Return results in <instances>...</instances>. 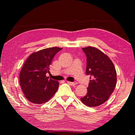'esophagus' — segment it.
<instances>
[{
	"mask_svg": "<svg viewBox=\"0 0 135 135\" xmlns=\"http://www.w3.org/2000/svg\"><path fill=\"white\" fill-rule=\"evenodd\" d=\"M68 84L71 85L72 86H75V85L77 84V82H69V81H68Z\"/></svg>",
	"mask_w": 135,
	"mask_h": 135,
	"instance_id": "obj_1",
	"label": "esophagus"
}]
</instances>
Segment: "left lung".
Here are the masks:
<instances>
[{"label": "left lung", "instance_id": "8db88e82", "mask_svg": "<svg viewBox=\"0 0 135 135\" xmlns=\"http://www.w3.org/2000/svg\"><path fill=\"white\" fill-rule=\"evenodd\" d=\"M86 56V75H90L87 93L80 100L88 107H97L108 100L117 82L115 68L110 58L97 48H82Z\"/></svg>", "mask_w": 135, "mask_h": 135}]
</instances>
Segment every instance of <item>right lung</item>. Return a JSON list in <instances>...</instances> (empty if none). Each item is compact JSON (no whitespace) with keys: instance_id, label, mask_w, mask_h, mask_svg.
<instances>
[{"instance_id":"right-lung-1","label":"right lung","mask_w":135,"mask_h":135,"mask_svg":"<svg viewBox=\"0 0 135 135\" xmlns=\"http://www.w3.org/2000/svg\"><path fill=\"white\" fill-rule=\"evenodd\" d=\"M62 48L45 49L29 55L20 74L22 91L27 99L34 104L47 102L55 95L59 86L58 81L49 79L50 65L55 55Z\"/></svg>"}]
</instances>
